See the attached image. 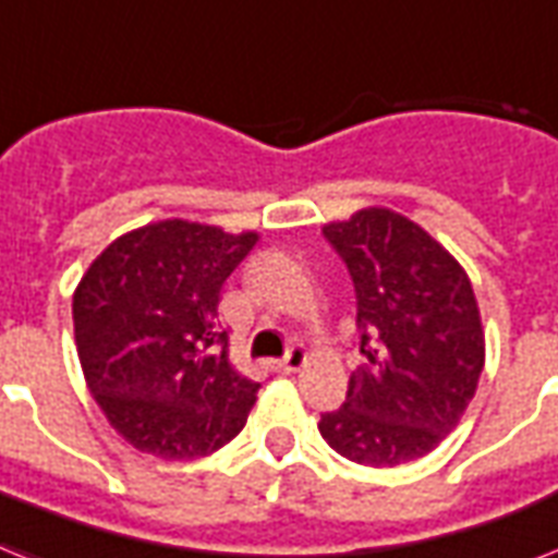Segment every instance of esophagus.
<instances>
[{
  "instance_id": "1",
  "label": "esophagus",
  "mask_w": 558,
  "mask_h": 558,
  "mask_svg": "<svg viewBox=\"0 0 558 558\" xmlns=\"http://www.w3.org/2000/svg\"><path fill=\"white\" fill-rule=\"evenodd\" d=\"M275 364V373H298L303 364H306V352H303V347H292V350L287 352V355L280 357V361H271Z\"/></svg>"
}]
</instances>
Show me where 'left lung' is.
<instances>
[{"label": "left lung", "mask_w": 558, "mask_h": 558, "mask_svg": "<svg viewBox=\"0 0 558 558\" xmlns=\"http://www.w3.org/2000/svg\"><path fill=\"white\" fill-rule=\"evenodd\" d=\"M357 301V350L347 401L320 415L343 459L396 468L444 441L475 396L484 335L470 278L441 243L389 208L324 226Z\"/></svg>", "instance_id": "left-lung-1"}]
</instances>
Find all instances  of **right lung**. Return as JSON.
Returning a JSON list of instances; mask_svg holds the SVG:
<instances>
[{"label": "right lung", "mask_w": 558, "mask_h": 558, "mask_svg": "<svg viewBox=\"0 0 558 558\" xmlns=\"http://www.w3.org/2000/svg\"><path fill=\"white\" fill-rule=\"evenodd\" d=\"M257 234L162 220L117 238L74 292L90 396L137 450L192 461L238 436L260 384L229 364L226 278Z\"/></svg>", "instance_id": "right-lung-1"}]
</instances>
